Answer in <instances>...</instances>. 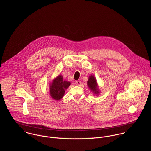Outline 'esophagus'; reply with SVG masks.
<instances>
[{"label":"esophagus","instance_id":"obj_1","mask_svg":"<svg viewBox=\"0 0 151 151\" xmlns=\"http://www.w3.org/2000/svg\"><path fill=\"white\" fill-rule=\"evenodd\" d=\"M76 83L78 86H80L81 84V81H79V80H77V81H76Z\"/></svg>","mask_w":151,"mask_h":151}]
</instances>
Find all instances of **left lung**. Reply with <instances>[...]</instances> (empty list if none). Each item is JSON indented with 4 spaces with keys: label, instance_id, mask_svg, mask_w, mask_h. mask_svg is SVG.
Returning a JSON list of instances; mask_svg holds the SVG:
<instances>
[{
    "label": "left lung",
    "instance_id": "8db88e82",
    "mask_svg": "<svg viewBox=\"0 0 151 151\" xmlns=\"http://www.w3.org/2000/svg\"><path fill=\"white\" fill-rule=\"evenodd\" d=\"M87 84L90 90L92 91L95 94L98 95L99 93L100 92L98 88L97 81L93 75H91L89 76L88 80L87 81Z\"/></svg>",
    "mask_w": 151,
    "mask_h": 151
}]
</instances>
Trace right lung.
Listing matches in <instances>:
<instances>
[{
	"instance_id": "add662e5",
	"label": "right lung",
	"mask_w": 151,
	"mask_h": 151,
	"mask_svg": "<svg viewBox=\"0 0 151 151\" xmlns=\"http://www.w3.org/2000/svg\"><path fill=\"white\" fill-rule=\"evenodd\" d=\"M71 85V83L63 80V76L60 74L50 84V94L55 100L61 99L65 95V90Z\"/></svg>"
}]
</instances>
